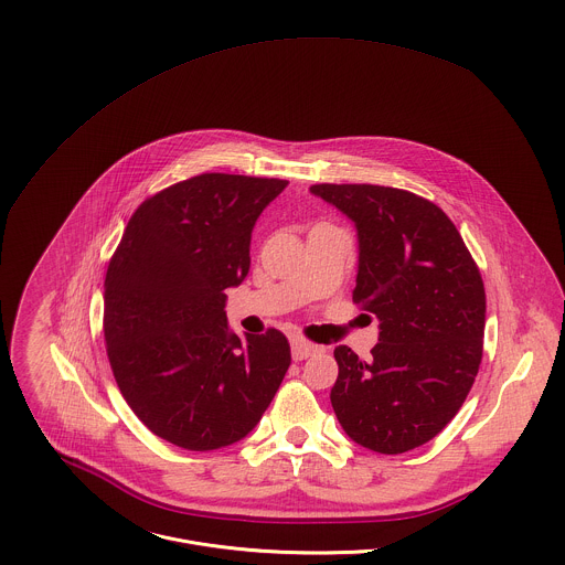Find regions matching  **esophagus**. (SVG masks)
Listing matches in <instances>:
<instances>
[{
    "label": "esophagus",
    "instance_id": "obj_1",
    "mask_svg": "<svg viewBox=\"0 0 565 565\" xmlns=\"http://www.w3.org/2000/svg\"><path fill=\"white\" fill-rule=\"evenodd\" d=\"M316 352H320V348L316 343H309L305 339H294L291 341V356L294 361H302V359H309L313 356Z\"/></svg>",
    "mask_w": 565,
    "mask_h": 565
}]
</instances>
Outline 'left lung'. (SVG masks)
Listing matches in <instances>:
<instances>
[{
    "label": "left lung",
    "mask_w": 565,
    "mask_h": 565,
    "mask_svg": "<svg viewBox=\"0 0 565 565\" xmlns=\"http://www.w3.org/2000/svg\"><path fill=\"white\" fill-rule=\"evenodd\" d=\"M311 193L354 222L352 300L379 318L370 361L334 348V415L367 450H413L457 415L479 374L481 271L448 215L415 193L379 184H313Z\"/></svg>",
    "instance_id": "1"
}]
</instances>
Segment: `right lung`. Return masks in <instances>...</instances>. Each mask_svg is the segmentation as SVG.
I'll use <instances>...</instances> for the list:
<instances>
[{
  "label": "right lung",
  "instance_id": "1",
  "mask_svg": "<svg viewBox=\"0 0 565 565\" xmlns=\"http://www.w3.org/2000/svg\"><path fill=\"white\" fill-rule=\"evenodd\" d=\"M287 180L202 173L148 198L104 280V339L121 396L164 441L217 450L243 439L289 363L280 330L228 328L226 289L249 269L252 228Z\"/></svg>",
  "mask_w": 565,
  "mask_h": 565
}]
</instances>
